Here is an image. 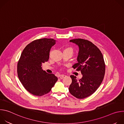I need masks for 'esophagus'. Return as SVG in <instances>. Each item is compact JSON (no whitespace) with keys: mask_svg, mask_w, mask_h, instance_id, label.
<instances>
[{"mask_svg":"<svg viewBox=\"0 0 124 124\" xmlns=\"http://www.w3.org/2000/svg\"><path fill=\"white\" fill-rule=\"evenodd\" d=\"M65 77H66V75H61L60 76V78L61 79H63L64 78H65Z\"/></svg>","mask_w":124,"mask_h":124,"instance_id":"34e87169","label":"esophagus"}]
</instances>
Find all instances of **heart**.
<instances>
[{
  "label": "heart",
  "instance_id": "b5f03b06",
  "mask_svg": "<svg viewBox=\"0 0 124 124\" xmlns=\"http://www.w3.org/2000/svg\"><path fill=\"white\" fill-rule=\"evenodd\" d=\"M66 49H70V50H72V48H66ZM73 51V50H72Z\"/></svg>",
  "mask_w": 124,
  "mask_h": 124
}]
</instances>
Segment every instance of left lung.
I'll list each match as a JSON object with an SVG mask.
<instances>
[{
	"label": "left lung",
	"mask_w": 124,
	"mask_h": 124,
	"mask_svg": "<svg viewBox=\"0 0 124 124\" xmlns=\"http://www.w3.org/2000/svg\"><path fill=\"white\" fill-rule=\"evenodd\" d=\"M79 48L78 62L73 65L80 70L82 77L78 80L72 75L70 93L78 99H84L93 94L101 83L105 74V64L100 50L92 42L82 39L70 40Z\"/></svg>",
	"instance_id": "8db88e82"
}]
</instances>
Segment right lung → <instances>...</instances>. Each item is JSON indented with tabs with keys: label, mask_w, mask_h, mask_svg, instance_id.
Wrapping results in <instances>:
<instances>
[{
	"label": "right lung",
	"mask_w": 124,
	"mask_h": 124,
	"mask_svg": "<svg viewBox=\"0 0 124 124\" xmlns=\"http://www.w3.org/2000/svg\"><path fill=\"white\" fill-rule=\"evenodd\" d=\"M56 41L44 38L33 41L26 46L17 63V72L23 85L30 93L42 96L49 92L58 80L52 74L42 69V64L49 59L51 47Z\"/></svg>",
	"instance_id": "obj_1"
}]
</instances>
